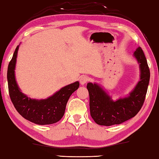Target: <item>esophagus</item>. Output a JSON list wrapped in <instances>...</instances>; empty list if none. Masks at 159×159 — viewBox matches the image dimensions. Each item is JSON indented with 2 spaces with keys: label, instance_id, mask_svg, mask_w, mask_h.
I'll use <instances>...</instances> for the list:
<instances>
[{
  "label": "esophagus",
  "instance_id": "34e87169",
  "mask_svg": "<svg viewBox=\"0 0 159 159\" xmlns=\"http://www.w3.org/2000/svg\"><path fill=\"white\" fill-rule=\"evenodd\" d=\"M89 80H90L89 78H88L87 76H82L80 79V83L81 85H85Z\"/></svg>",
  "mask_w": 159,
  "mask_h": 159
}]
</instances>
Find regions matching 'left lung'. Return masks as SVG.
<instances>
[{
  "mask_svg": "<svg viewBox=\"0 0 159 159\" xmlns=\"http://www.w3.org/2000/svg\"><path fill=\"white\" fill-rule=\"evenodd\" d=\"M140 69V79L128 97L114 101L101 86L88 83L91 117L97 124L110 126L120 124L134 117L143 105L150 79L147 59L140 47L134 52Z\"/></svg>",
  "mask_w": 159,
  "mask_h": 159,
  "instance_id": "obj_1",
  "label": "left lung"
}]
</instances>
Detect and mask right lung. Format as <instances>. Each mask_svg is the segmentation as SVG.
Here are the masks:
<instances>
[{
    "label": "right lung",
    "instance_id": "1",
    "mask_svg": "<svg viewBox=\"0 0 159 159\" xmlns=\"http://www.w3.org/2000/svg\"><path fill=\"white\" fill-rule=\"evenodd\" d=\"M19 45L16 48L7 68L9 95L13 105L21 116L38 125H49L57 123L63 117L70 96L79 87L76 81L66 85L53 95L45 99L28 98L21 92L16 81L15 69Z\"/></svg>",
    "mask_w": 159,
    "mask_h": 159
}]
</instances>
